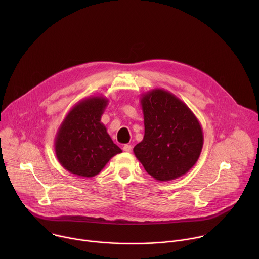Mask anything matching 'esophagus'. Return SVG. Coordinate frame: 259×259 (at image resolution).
Listing matches in <instances>:
<instances>
[{"mask_svg":"<svg viewBox=\"0 0 259 259\" xmlns=\"http://www.w3.org/2000/svg\"><path fill=\"white\" fill-rule=\"evenodd\" d=\"M123 151H124V152H126V153H130V152L132 151V147H131V145H129V144H125V145L123 146Z\"/></svg>","mask_w":259,"mask_h":259,"instance_id":"34e87169","label":"esophagus"}]
</instances>
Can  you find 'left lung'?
<instances>
[{"mask_svg":"<svg viewBox=\"0 0 259 259\" xmlns=\"http://www.w3.org/2000/svg\"><path fill=\"white\" fill-rule=\"evenodd\" d=\"M144 136L133 149L145 171L158 181H169L188 173L203 147L202 126L178 97L164 89H153L140 98Z\"/></svg>","mask_w":259,"mask_h":259,"instance_id":"8db88e82","label":"left lung"}]
</instances>
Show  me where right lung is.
Here are the masks:
<instances>
[{
    "label": "right lung",
    "mask_w": 259,
    "mask_h": 259,
    "mask_svg": "<svg viewBox=\"0 0 259 259\" xmlns=\"http://www.w3.org/2000/svg\"><path fill=\"white\" fill-rule=\"evenodd\" d=\"M107 104L106 97L90 96L73 105L62 121L54 149L58 162L68 172L93 177L122 153L100 121Z\"/></svg>",
    "instance_id": "obj_1"
}]
</instances>
